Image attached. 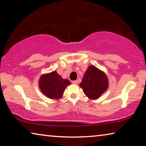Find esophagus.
I'll return each instance as SVG.
<instances>
[{"mask_svg":"<svg viewBox=\"0 0 146 146\" xmlns=\"http://www.w3.org/2000/svg\"><path fill=\"white\" fill-rule=\"evenodd\" d=\"M72 83L73 84H75V85H77L78 84V80H73V82H72Z\"/></svg>","mask_w":146,"mask_h":146,"instance_id":"1","label":"esophagus"}]
</instances>
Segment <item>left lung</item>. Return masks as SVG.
<instances>
[{
    "mask_svg": "<svg viewBox=\"0 0 146 146\" xmlns=\"http://www.w3.org/2000/svg\"><path fill=\"white\" fill-rule=\"evenodd\" d=\"M84 93L91 99H97L107 90L108 79L103 71L94 66H89L80 84Z\"/></svg>",
    "mask_w": 146,
    "mask_h": 146,
    "instance_id": "left-lung-1",
    "label": "left lung"
}]
</instances>
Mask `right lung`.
<instances>
[{
    "instance_id": "add662e5",
    "label": "right lung",
    "mask_w": 146,
    "mask_h": 146,
    "mask_svg": "<svg viewBox=\"0 0 146 146\" xmlns=\"http://www.w3.org/2000/svg\"><path fill=\"white\" fill-rule=\"evenodd\" d=\"M70 82L63 79L55 71L44 74L39 79V88L43 94L51 99H58L62 97L64 90Z\"/></svg>"
}]
</instances>
